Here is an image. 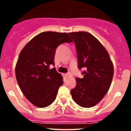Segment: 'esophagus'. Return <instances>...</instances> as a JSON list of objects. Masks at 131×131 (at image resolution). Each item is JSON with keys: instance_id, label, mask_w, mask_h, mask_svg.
<instances>
[{"instance_id": "esophagus-1", "label": "esophagus", "mask_w": 131, "mask_h": 131, "mask_svg": "<svg viewBox=\"0 0 131 131\" xmlns=\"http://www.w3.org/2000/svg\"><path fill=\"white\" fill-rule=\"evenodd\" d=\"M65 77L66 78H70V77H71V73H67V74H65Z\"/></svg>"}]
</instances>
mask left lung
I'll list each match as a JSON object with an SVG mask.
<instances>
[{"label":"left lung","instance_id":"left-lung-1","mask_svg":"<svg viewBox=\"0 0 131 131\" xmlns=\"http://www.w3.org/2000/svg\"><path fill=\"white\" fill-rule=\"evenodd\" d=\"M75 44L78 68H84L82 79L71 90L73 100L79 106L91 107L102 100L110 87L113 66L108 52L92 34L84 32L68 33Z\"/></svg>","mask_w":131,"mask_h":131}]
</instances>
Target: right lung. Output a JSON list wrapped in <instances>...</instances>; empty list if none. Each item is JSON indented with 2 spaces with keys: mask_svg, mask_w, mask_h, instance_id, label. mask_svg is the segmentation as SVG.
<instances>
[{
  "mask_svg": "<svg viewBox=\"0 0 131 131\" xmlns=\"http://www.w3.org/2000/svg\"><path fill=\"white\" fill-rule=\"evenodd\" d=\"M71 42L66 33L47 31L36 35L21 50L15 69L16 79L25 96L34 106L47 107L55 100L63 77L50 66H54L56 48Z\"/></svg>",
  "mask_w": 131,
  "mask_h": 131,
  "instance_id": "1",
  "label": "right lung"
}]
</instances>
